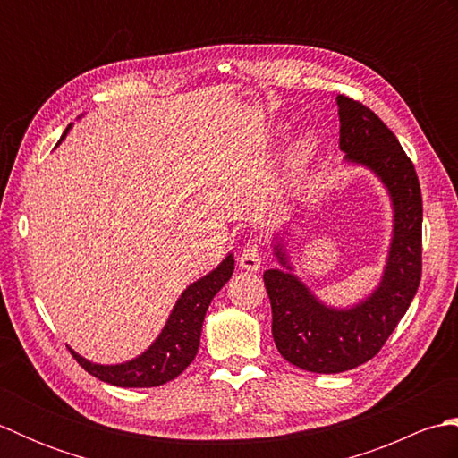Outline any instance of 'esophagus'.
<instances>
[{
    "label": "esophagus",
    "instance_id": "esophagus-1",
    "mask_svg": "<svg viewBox=\"0 0 458 458\" xmlns=\"http://www.w3.org/2000/svg\"><path fill=\"white\" fill-rule=\"evenodd\" d=\"M261 261H264V254L258 246H248L238 258L240 267L246 271H258L261 267Z\"/></svg>",
    "mask_w": 458,
    "mask_h": 458
}]
</instances>
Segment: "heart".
<instances>
[{
  "label": "heart",
  "mask_w": 458,
  "mask_h": 458,
  "mask_svg": "<svg viewBox=\"0 0 458 458\" xmlns=\"http://www.w3.org/2000/svg\"><path fill=\"white\" fill-rule=\"evenodd\" d=\"M307 153H309V143H301L299 145V155H301V157H305Z\"/></svg>",
  "instance_id": "heart-1"
}]
</instances>
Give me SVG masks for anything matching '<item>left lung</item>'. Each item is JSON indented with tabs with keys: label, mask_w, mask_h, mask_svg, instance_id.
<instances>
[{
	"label": "left lung",
	"mask_w": 458,
	"mask_h": 458,
	"mask_svg": "<svg viewBox=\"0 0 458 458\" xmlns=\"http://www.w3.org/2000/svg\"><path fill=\"white\" fill-rule=\"evenodd\" d=\"M340 149L372 169L394 202V240L382 284L352 309H330L281 269L264 274L271 301V335L287 362L307 372L338 374L372 360L405 315L421 281L423 200L411 159L394 131L362 102L336 96ZM276 256L287 269L285 251Z\"/></svg>",
	"instance_id": "left-lung-1"
}]
</instances>
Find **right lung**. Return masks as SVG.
<instances>
[{
	"label": "right lung",
	"instance_id": "add662e5",
	"mask_svg": "<svg viewBox=\"0 0 458 458\" xmlns=\"http://www.w3.org/2000/svg\"><path fill=\"white\" fill-rule=\"evenodd\" d=\"M64 135L66 131L63 133V138ZM232 271H234V258L228 256L212 274L204 276L197 284L184 289L159 338L149 346V350H145L140 358L131 360V362L100 366L84 360L74 350H71V354L86 372L112 386L153 387L171 382L197 356L204 315H207L212 297L232 277Z\"/></svg>",
	"mask_w": 458,
	"mask_h": 458
}]
</instances>
